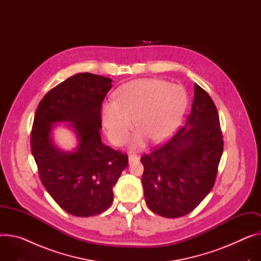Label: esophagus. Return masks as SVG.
Instances as JSON below:
<instances>
[{
    "mask_svg": "<svg viewBox=\"0 0 261 261\" xmlns=\"http://www.w3.org/2000/svg\"><path fill=\"white\" fill-rule=\"evenodd\" d=\"M139 159H140V156L137 155V154H135V153H129V154H128V161H129V162L139 161Z\"/></svg>",
    "mask_w": 261,
    "mask_h": 261,
    "instance_id": "34e87169",
    "label": "esophagus"
}]
</instances>
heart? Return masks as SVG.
Instances as JSON below:
<instances>
[{"label":"heart","instance_id":"obj_1","mask_svg":"<svg viewBox=\"0 0 261 261\" xmlns=\"http://www.w3.org/2000/svg\"><path fill=\"white\" fill-rule=\"evenodd\" d=\"M187 107L183 87L161 79H139L120 88L116 100H109L101 109L107 134L116 145H122L133 126L139 129L135 145L142 146L147 137L160 142L178 125Z\"/></svg>","mask_w":261,"mask_h":261}]
</instances>
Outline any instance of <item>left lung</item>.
Listing matches in <instances>:
<instances>
[{"label": "left lung", "mask_w": 261, "mask_h": 261, "mask_svg": "<svg viewBox=\"0 0 261 261\" xmlns=\"http://www.w3.org/2000/svg\"><path fill=\"white\" fill-rule=\"evenodd\" d=\"M223 138L212 98L194 84L192 108L185 126L141 158L148 208L167 218L193 211L214 186L224 149Z\"/></svg>", "instance_id": "left-lung-1"}]
</instances>
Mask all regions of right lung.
<instances>
[{
	"instance_id": "right-lung-1",
	"label": "right lung",
	"mask_w": 261,
	"mask_h": 261,
	"mask_svg": "<svg viewBox=\"0 0 261 261\" xmlns=\"http://www.w3.org/2000/svg\"><path fill=\"white\" fill-rule=\"evenodd\" d=\"M112 79L92 73L75 74L51 89L38 103L31 130V151L39 178L69 214L89 217L113 203L112 188L128 164V156L101 142V108ZM71 122L80 139L75 152L51 143L55 122Z\"/></svg>"
}]
</instances>
